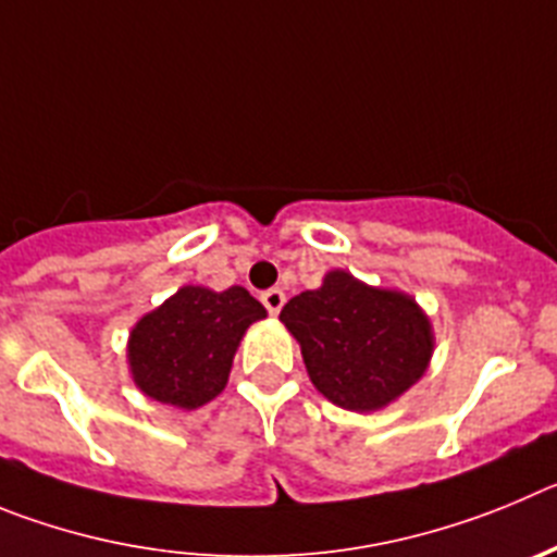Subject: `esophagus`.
<instances>
[{"mask_svg": "<svg viewBox=\"0 0 557 557\" xmlns=\"http://www.w3.org/2000/svg\"><path fill=\"white\" fill-rule=\"evenodd\" d=\"M260 299H263V305H267V310L272 315H277L280 310H283V305H285V294L280 288L263 290V294H260Z\"/></svg>", "mask_w": 557, "mask_h": 557, "instance_id": "obj_1", "label": "esophagus"}]
</instances>
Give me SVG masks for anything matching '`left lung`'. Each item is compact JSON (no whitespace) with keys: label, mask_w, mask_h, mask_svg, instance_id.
Masks as SVG:
<instances>
[{"label":"left lung","mask_w":557,"mask_h":557,"mask_svg":"<svg viewBox=\"0 0 557 557\" xmlns=\"http://www.w3.org/2000/svg\"><path fill=\"white\" fill-rule=\"evenodd\" d=\"M315 391L338 408H388L428 372L435 349L430 315L410 294L380 288L344 269L280 310Z\"/></svg>","instance_id":"8db88e82"}]
</instances>
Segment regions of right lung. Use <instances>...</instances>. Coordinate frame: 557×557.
Segmentation results:
<instances>
[{"label": "right lung", "instance_id": "right-lung-1", "mask_svg": "<svg viewBox=\"0 0 557 557\" xmlns=\"http://www.w3.org/2000/svg\"><path fill=\"white\" fill-rule=\"evenodd\" d=\"M260 319H267V308L242 285H183L129 330L135 388L160 405L202 408L224 391L244 333Z\"/></svg>", "mask_w": 557, "mask_h": 557}]
</instances>
